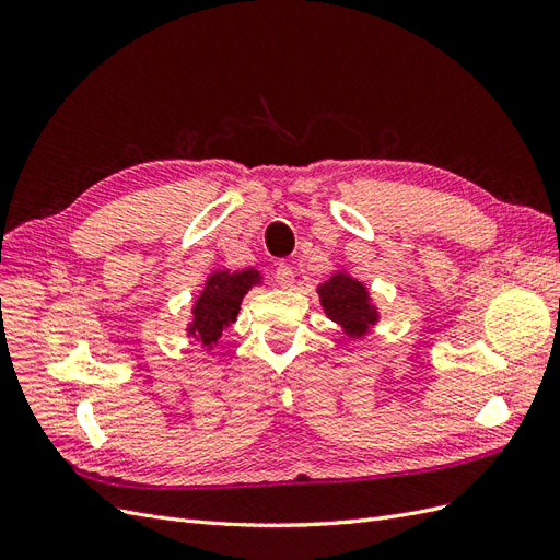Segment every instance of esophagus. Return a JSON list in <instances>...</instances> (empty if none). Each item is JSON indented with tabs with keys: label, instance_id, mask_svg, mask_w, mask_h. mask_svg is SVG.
<instances>
[{
	"label": "esophagus",
	"instance_id": "34e87169",
	"mask_svg": "<svg viewBox=\"0 0 560 560\" xmlns=\"http://www.w3.org/2000/svg\"><path fill=\"white\" fill-rule=\"evenodd\" d=\"M294 270H292V266H287V264H280L278 268H276V282L282 287V290H290V287L294 284Z\"/></svg>",
	"mask_w": 560,
	"mask_h": 560
}]
</instances>
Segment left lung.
<instances>
[{
	"label": "left lung",
	"mask_w": 560,
	"mask_h": 560,
	"mask_svg": "<svg viewBox=\"0 0 560 560\" xmlns=\"http://www.w3.org/2000/svg\"><path fill=\"white\" fill-rule=\"evenodd\" d=\"M322 311L350 338H362L378 322V308L369 287L348 270H336L329 280L317 284Z\"/></svg>",
	"instance_id": "obj_1"
}]
</instances>
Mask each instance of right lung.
I'll return each mask as SVG.
<instances>
[{
	"label": "right lung",
	"instance_id": "obj_1",
	"mask_svg": "<svg viewBox=\"0 0 560 560\" xmlns=\"http://www.w3.org/2000/svg\"><path fill=\"white\" fill-rule=\"evenodd\" d=\"M254 284H261V273L257 268L212 270L202 292L194 301L186 336L194 338L202 348L212 350L222 338V331L238 317L241 303Z\"/></svg>",
	"mask_w": 560,
	"mask_h": 560
}]
</instances>
